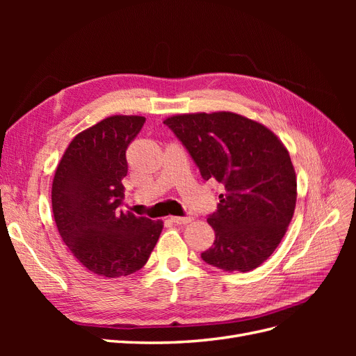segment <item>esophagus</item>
Listing matches in <instances>:
<instances>
[{"label": "esophagus", "instance_id": "34e87169", "mask_svg": "<svg viewBox=\"0 0 356 356\" xmlns=\"http://www.w3.org/2000/svg\"><path fill=\"white\" fill-rule=\"evenodd\" d=\"M170 220H172V222H175L178 225H184V224L191 222L193 217H172Z\"/></svg>", "mask_w": 356, "mask_h": 356}]
</instances>
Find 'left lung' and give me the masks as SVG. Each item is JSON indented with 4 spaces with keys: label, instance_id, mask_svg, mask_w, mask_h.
Returning <instances> with one entry per match:
<instances>
[{
    "label": "left lung",
    "instance_id": "left-lung-1",
    "mask_svg": "<svg viewBox=\"0 0 356 356\" xmlns=\"http://www.w3.org/2000/svg\"><path fill=\"white\" fill-rule=\"evenodd\" d=\"M204 181L224 187L208 215L213 245L202 260L225 272H250L281 243L293 218L297 179L289 154L273 132L234 113H200L163 122Z\"/></svg>",
    "mask_w": 356,
    "mask_h": 356
}]
</instances>
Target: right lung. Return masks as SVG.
Masks as SVG:
<instances>
[{
    "label": "right lung",
    "mask_w": 356,
    "mask_h": 356,
    "mask_svg": "<svg viewBox=\"0 0 356 356\" xmlns=\"http://www.w3.org/2000/svg\"><path fill=\"white\" fill-rule=\"evenodd\" d=\"M145 123L139 115H113L75 136L51 186V207L62 241L88 270L120 277L148 261L161 221L124 213L126 149Z\"/></svg>",
    "instance_id": "add662e5"
}]
</instances>
